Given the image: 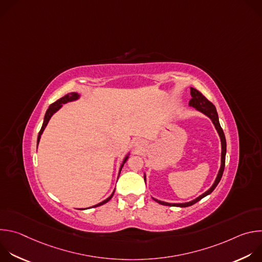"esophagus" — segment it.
Here are the masks:
<instances>
[{
    "label": "esophagus",
    "instance_id": "esophagus-1",
    "mask_svg": "<svg viewBox=\"0 0 262 262\" xmlns=\"http://www.w3.org/2000/svg\"><path fill=\"white\" fill-rule=\"evenodd\" d=\"M142 146V141L141 140H137L136 142H135V147L136 148H140Z\"/></svg>",
    "mask_w": 262,
    "mask_h": 262
}]
</instances>
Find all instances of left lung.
Here are the masks:
<instances>
[{
    "instance_id": "left-lung-1",
    "label": "left lung",
    "mask_w": 262,
    "mask_h": 262,
    "mask_svg": "<svg viewBox=\"0 0 262 262\" xmlns=\"http://www.w3.org/2000/svg\"><path fill=\"white\" fill-rule=\"evenodd\" d=\"M191 95H192V98L191 100L189 101V105L192 106V107H195L197 111L201 112V113H203L204 115H206L213 123L219 136H220V139H221V146H222V154H221V167H220V170H219V173L216 175V178L213 182V184L210 186V188L205 192L203 193L202 195H200L199 197H197L196 199L190 201V202H185V203H168V202H164V201H161V200H158L156 198H152L155 201H157L158 203L162 204V205H168V206H177V207H188V206H191L195 203H197L198 201H200L202 198H204L205 196L209 195L214 189L215 186L217 185V183L220 182L221 178H222V175H223V172H224V168H225V158H226V139H225V135H224V132L220 125V122H219V116H217V113H216V108L215 106L201 93L199 92L198 90H196L195 88H191ZM144 180L146 182V175L144 174Z\"/></svg>"
}]
</instances>
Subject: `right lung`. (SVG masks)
<instances>
[{"instance_id": "1", "label": "right lung", "mask_w": 262, "mask_h": 262, "mask_svg": "<svg viewBox=\"0 0 262 262\" xmlns=\"http://www.w3.org/2000/svg\"><path fill=\"white\" fill-rule=\"evenodd\" d=\"M79 98H80V94H78L77 92H71V93H68V94H66L65 96L61 97L60 99H58L57 101H55L54 103H52V104L49 106V108H48V111H47V113H46V115H45V119H43V123H42L41 129H40V132H39V134H38V138H37V147H38V143H39V141H40L41 135H42L45 128L47 127V125H48V123H49L51 117L56 113V112H57L58 110H60V108L62 107V105H63L64 103H67V102H70V101H74V100H78ZM128 156H129V152H128L127 156L124 158V160H123V162H122V164H121V166H120L119 174H120V172H121V169H122L123 165H124L125 162L127 161ZM118 176H119V175H118ZM114 193H115V190H114L113 193H112V195H111L110 197H107L105 200H103L102 202H100V203H98V204H96V205H94V206H92V207H97V206H100V205L106 203L107 201L111 200L112 197H113ZM82 209H85V208H82Z\"/></svg>"}]
</instances>
